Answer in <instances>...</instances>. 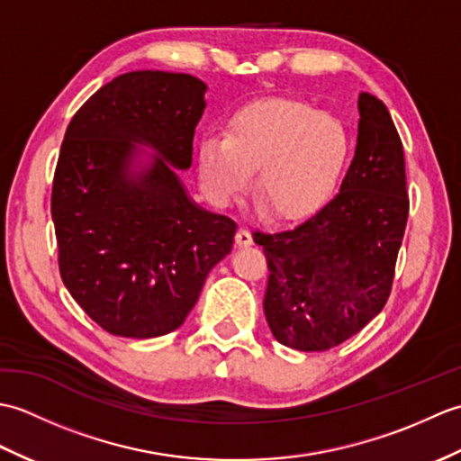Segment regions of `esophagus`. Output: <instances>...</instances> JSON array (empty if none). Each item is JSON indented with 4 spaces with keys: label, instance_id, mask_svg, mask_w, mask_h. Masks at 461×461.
Segmentation results:
<instances>
[{
    "label": "esophagus",
    "instance_id": "esophagus-1",
    "mask_svg": "<svg viewBox=\"0 0 461 461\" xmlns=\"http://www.w3.org/2000/svg\"><path fill=\"white\" fill-rule=\"evenodd\" d=\"M236 243H238L240 248H248V246H251V243H253L251 231H249V228H246V225H241V228L238 230V233H236Z\"/></svg>",
    "mask_w": 461,
    "mask_h": 461
}]
</instances>
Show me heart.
Returning a JSON list of instances; mask_svg holds the SVG:
<instances>
[{"label": "heart", "mask_w": 461, "mask_h": 461, "mask_svg": "<svg viewBox=\"0 0 461 461\" xmlns=\"http://www.w3.org/2000/svg\"><path fill=\"white\" fill-rule=\"evenodd\" d=\"M348 156L350 136L337 116L293 99H259L231 114L225 139H202L198 168L215 203H231L258 170L266 208L295 220L329 202Z\"/></svg>", "instance_id": "heart-1"}]
</instances>
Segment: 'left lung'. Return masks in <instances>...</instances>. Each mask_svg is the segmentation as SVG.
I'll return each mask as SVG.
<instances>
[{
	"mask_svg": "<svg viewBox=\"0 0 461 461\" xmlns=\"http://www.w3.org/2000/svg\"><path fill=\"white\" fill-rule=\"evenodd\" d=\"M357 150L339 194L295 228L256 231L267 258L263 297L281 345L329 350L384 309L408 220L404 150L386 104L358 95Z\"/></svg>",
	"mask_w": 461,
	"mask_h": 461,
	"instance_id": "obj_1",
	"label": "left lung"
}]
</instances>
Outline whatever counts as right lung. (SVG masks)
Instances as JSON below:
<instances>
[{
  "label": "right lung",
  "instance_id": "obj_1",
  "mask_svg": "<svg viewBox=\"0 0 461 461\" xmlns=\"http://www.w3.org/2000/svg\"><path fill=\"white\" fill-rule=\"evenodd\" d=\"M205 91L192 75L124 73L67 126L51 195L59 269L111 335L178 329L231 251L236 221L195 203L178 176L192 166Z\"/></svg>",
  "mask_w": 461,
  "mask_h": 461
}]
</instances>
